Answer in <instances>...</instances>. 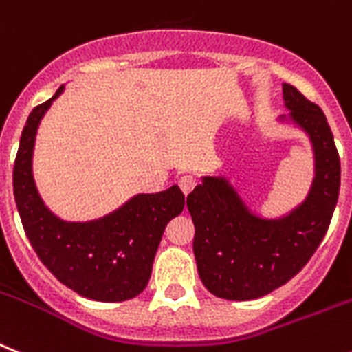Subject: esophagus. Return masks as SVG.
Returning <instances> with one entry per match:
<instances>
[{
    "instance_id": "1",
    "label": "esophagus",
    "mask_w": 352,
    "mask_h": 352,
    "mask_svg": "<svg viewBox=\"0 0 352 352\" xmlns=\"http://www.w3.org/2000/svg\"><path fill=\"white\" fill-rule=\"evenodd\" d=\"M195 186H197V179H195L193 175H182L181 179H179V188H181L184 195H190L191 191H193Z\"/></svg>"
}]
</instances>
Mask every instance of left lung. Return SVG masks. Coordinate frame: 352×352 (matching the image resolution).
I'll return each mask as SVG.
<instances>
[{
	"label": "left lung",
	"mask_w": 352,
	"mask_h": 352,
	"mask_svg": "<svg viewBox=\"0 0 352 352\" xmlns=\"http://www.w3.org/2000/svg\"><path fill=\"white\" fill-rule=\"evenodd\" d=\"M283 96L292 121L308 132L315 150V181L306 202L288 217L263 220L221 177H204L188 195L199 276L220 299H258L290 281L331 223L340 193V157L333 132L322 109L294 85L283 84Z\"/></svg>",
	"instance_id": "obj_1"
}]
</instances>
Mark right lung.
<instances>
[{
  "label": "right lung",
  "mask_w": 352,
  "mask_h": 352,
  "mask_svg": "<svg viewBox=\"0 0 352 352\" xmlns=\"http://www.w3.org/2000/svg\"><path fill=\"white\" fill-rule=\"evenodd\" d=\"M30 112L14 162V197L35 254L43 265L82 297L103 302L129 300L146 288L162 232L184 209L179 186L155 195H138L102 220L67 223L46 209L32 177L35 132L52 102Z\"/></svg>",
  "instance_id": "1"
}]
</instances>
